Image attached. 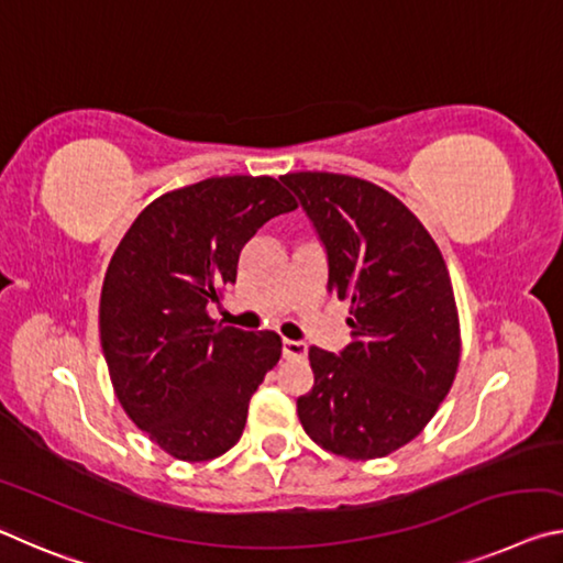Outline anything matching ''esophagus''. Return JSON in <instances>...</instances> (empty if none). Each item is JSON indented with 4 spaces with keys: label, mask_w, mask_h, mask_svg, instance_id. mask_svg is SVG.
Returning a JSON list of instances; mask_svg holds the SVG:
<instances>
[{
    "label": "esophagus",
    "mask_w": 563,
    "mask_h": 563,
    "mask_svg": "<svg viewBox=\"0 0 563 563\" xmlns=\"http://www.w3.org/2000/svg\"><path fill=\"white\" fill-rule=\"evenodd\" d=\"M306 353H308L306 343L288 341V338L283 341V358H306Z\"/></svg>",
    "instance_id": "esophagus-1"
}]
</instances>
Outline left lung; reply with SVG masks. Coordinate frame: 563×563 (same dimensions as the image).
I'll use <instances>...</instances> for the list:
<instances>
[{
  "label": "left lung",
  "instance_id": "left-lung-1",
  "mask_svg": "<svg viewBox=\"0 0 563 563\" xmlns=\"http://www.w3.org/2000/svg\"><path fill=\"white\" fill-rule=\"evenodd\" d=\"M325 250L328 292L351 302L353 341L310 347L298 418L320 449L380 459L413 441L456 378L461 333L449 267L404 202L333 173L280 177Z\"/></svg>",
  "mask_w": 563,
  "mask_h": 563
}]
</instances>
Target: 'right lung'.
<instances>
[{"instance_id": "add662e5", "label": "right lung", "mask_w": 563, "mask_h": 563, "mask_svg": "<svg viewBox=\"0 0 563 563\" xmlns=\"http://www.w3.org/2000/svg\"><path fill=\"white\" fill-rule=\"evenodd\" d=\"M296 210L273 177H210L150 202L107 267L100 341L124 413L180 461H210L243 435L250 398L280 361V335L210 320L240 250Z\"/></svg>"}]
</instances>
